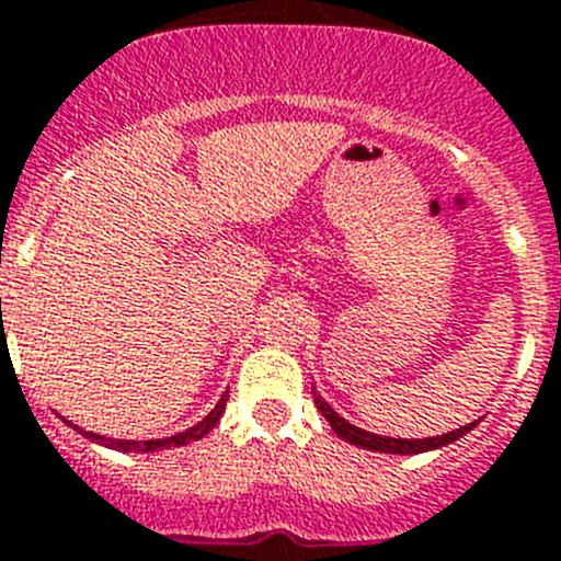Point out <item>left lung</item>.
I'll return each mask as SVG.
<instances>
[{
	"mask_svg": "<svg viewBox=\"0 0 561 561\" xmlns=\"http://www.w3.org/2000/svg\"><path fill=\"white\" fill-rule=\"evenodd\" d=\"M313 401H316V409L321 412V417L330 423V428H333L341 440L353 443V446H358V449L381 451V455H421V451L443 449V446H449V443L460 440L462 435H469L471 428L477 426V421H474V423H466V426L455 428V432H446V435H440V437H415V440H407V437H383V435H373V432H367V428H358L355 423L344 421V417H341L339 412H335V409L330 407V403L324 401L319 392H316V387H313Z\"/></svg>",
	"mask_w": 561,
	"mask_h": 561,
	"instance_id": "1",
	"label": "left lung"
}]
</instances>
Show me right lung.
<instances>
[{
    "label": "right lung",
    "instance_id": "add662e5",
    "mask_svg": "<svg viewBox=\"0 0 561 561\" xmlns=\"http://www.w3.org/2000/svg\"><path fill=\"white\" fill-rule=\"evenodd\" d=\"M226 401L228 396H222L220 401H217V407L208 412L203 421L197 423V426L186 428V432H178V435L172 437H158V440H112V437H104V435H95V432H84V428H78L76 423H70L72 428H78L81 435L90 437L92 443H101V446H106V449H115V451H160V449H178V446H186V443L192 440H199V437H206L208 432H211L214 426H217V421L222 417V412H226Z\"/></svg>",
    "mask_w": 561,
    "mask_h": 561
}]
</instances>
